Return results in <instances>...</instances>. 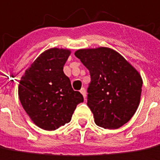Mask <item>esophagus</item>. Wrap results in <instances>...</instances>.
Segmentation results:
<instances>
[{
    "mask_svg": "<svg viewBox=\"0 0 160 160\" xmlns=\"http://www.w3.org/2000/svg\"><path fill=\"white\" fill-rule=\"evenodd\" d=\"M80 92L82 93V95L84 98V99H85V98H86V91H85V89L84 88H82L81 90H80Z\"/></svg>",
    "mask_w": 160,
    "mask_h": 160,
    "instance_id": "obj_1",
    "label": "esophagus"
}]
</instances>
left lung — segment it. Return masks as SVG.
Here are the masks:
<instances>
[{
	"mask_svg": "<svg viewBox=\"0 0 160 160\" xmlns=\"http://www.w3.org/2000/svg\"><path fill=\"white\" fill-rule=\"evenodd\" d=\"M91 75L87 106L98 126L119 128L138 109L142 92L141 76L124 58L107 48L75 52Z\"/></svg>",
	"mask_w": 160,
	"mask_h": 160,
	"instance_id": "1",
	"label": "left lung"
}]
</instances>
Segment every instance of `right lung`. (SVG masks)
Returning <instances> with one entry per match:
<instances>
[{
  "label": "right lung",
  "instance_id": "add662e5",
  "mask_svg": "<svg viewBox=\"0 0 160 160\" xmlns=\"http://www.w3.org/2000/svg\"><path fill=\"white\" fill-rule=\"evenodd\" d=\"M69 50L52 48L42 52L21 78L18 87L22 108L33 122L45 130H55L70 122L81 93L74 91L63 66Z\"/></svg>",
  "mask_w": 160,
  "mask_h": 160
}]
</instances>
